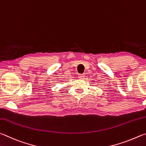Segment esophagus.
Instances as JSON below:
<instances>
[{
	"label": "esophagus",
	"mask_w": 146,
	"mask_h": 146,
	"mask_svg": "<svg viewBox=\"0 0 146 146\" xmlns=\"http://www.w3.org/2000/svg\"><path fill=\"white\" fill-rule=\"evenodd\" d=\"M85 74H80L78 75V78L80 79H84L85 77Z\"/></svg>",
	"instance_id": "1"
}]
</instances>
